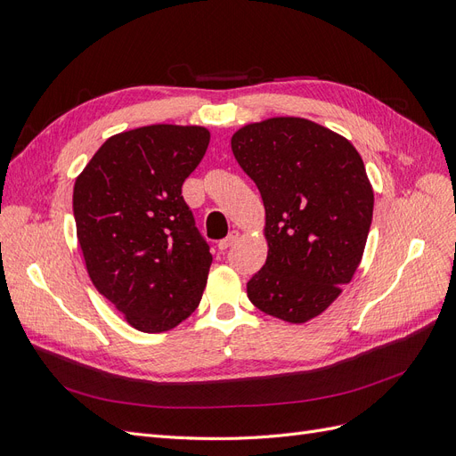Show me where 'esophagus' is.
<instances>
[{
	"label": "esophagus",
	"mask_w": 456,
	"mask_h": 456,
	"mask_svg": "<svg viewBox=\"0 0 456 456\" xmlns=\"http://www.w3.org/2000/svg\"><path fill=\"white\" fill-rule=\"evenodd\" d=\"M238 240H240V232H238V230H232L224 240L218 241V249H220V251H226L228 247H232Z\"/></svg>",
	"instance_id": "34e87169"
}]
</instances>
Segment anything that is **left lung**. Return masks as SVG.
Masks as SVG:
<instances>
[{
  "instance_id": "left-lung-1",
  "label": "left lung",
  "mask_w": 456,
  "mask_h": 456,
  "mask_svg": "<svg viewBox=\"0 0 456 456\" xmlns=\"http://www.w3.org/2000/svg\"><path fill=\"white\" fill-rule=\"evenodd\" d=\"M232 151L262 196L266 265L247 297L268 315L306 323L352 281L369 236L375 194L357 150L305 118L243 126Z\"/></svg>"
}]
</instances>
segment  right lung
<instances>
[{
	"mask_svg": "<svg viewBox=\"0 0 456 456\" xmlns=\"http://www.w3.org/2000/svg\"><path fill=\"white\" fill-rule=\"evenodd\" d=\"M200 126H146L96 150L74 184V218L87 273L142 333L183 323L200 305L213 256L183 198L209 146Z\"/></svg>",
	"mask_w": 456,
	"mask_h": 456,
	"instance_id": "1",
	"label": "right lung"
}]
</instances>
